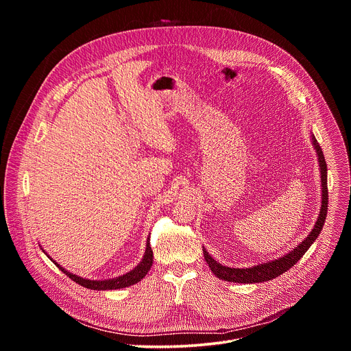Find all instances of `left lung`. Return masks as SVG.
<instances>
[{
    "instance_id": "left-lung-1",
    "label": "left lung",
    "mask_w": 351,
    "mask_h": 351,
    "mask_svg": "<svg viewBox=\"0 0 351 351\" xmlns=\"http://www.w3.org/2000/svg\"><path fill=\"white\" fill-rule=\"evenodd\" d=\"M311 140H313V144L317 149L319 169H321V184H322V206H321V210H319V217H318V219L315 222V226L311 230V233L302 241V244H298L286 256H283L278 260H272L269 263L254 265L252 268H229V267H225V265L217 263L208 254V252H206V248L203 247L204 258H206L210 269L214 272V275L217 278L223 279L226 282H234V283H258V282L271 280V279L287 272L291 267H294V264L306 254V252L311 247V244L317 240V237L319 236V233L322 230V226H324L325 219H326V213H328V172H326L328 168H326V162H325V157H324L322 149H321L317 138L314 137V134H311Z\"/></svg>"
}]
</instances>
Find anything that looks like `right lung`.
Masks as SVG:
<instances>
[{"mask_svg": "<svg viewBox=\"0 0 351 351\" xmlns=\"http://www.w3.org/2000/svg\"><path fill=\"white\" fill-rule=\"evenodd\" d=\"M44 252V250H43ZM45 253V252H44ZM47 254V253H45ZM49 260H51L66 276H69L73 282L79 283L80 286L83 287H87V289H91V290H117V289H123V287H128L130 285H134L137 282H140L145 275L147 272L149 271V268H152L153 265V250L152 247H149V237L147 239V244H145V253H144V257L143 260L140 261V264L132 269L130 272L122 275V276H118V278H114V279H106V280H90V279H84V278H80L77 275H73L71 272H68L65 268H62L60 264H57L51 257L47 256Z\"/></svg>", "mask_w": 351, "mask_h": 351, "instance_id": "right-lung-1", "label": "right lung"}]
</instances>
